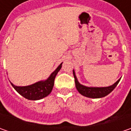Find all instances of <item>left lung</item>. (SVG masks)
<instances>
[{
    "label": "left lung",
    "instance_id": "1",
    "mask_svg": "<svg viewBox=\"0 0 131 131\" xmlns=\"http://www.w3.org/2000/svg\"><path fill=\"white\" fill-rule=\"evenodd\" d=\"M73 77H74V80H75L76 88L79 91V93L82 94L84 96H86V97L91 98H103L104 96L108 95L114 88L117 87V85L118 84L120 80V79H119L114 84L109 86V87H106V88H89V87H86V86H84L82 84H79L73 70Z\"/></svg>",
    "mask_w": 131,
    "mask_h": 131
}]
</instances>
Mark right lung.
<instances>
[{
  "label": "right lung",
  "mask_w": 131,
  "mask_h": 131,
  "mask_svg": "<svg viewBox=\"0 0 131 131\" xmlns=\"http://www.w3.org/2000/svg\"><path fill=\"white\" fill-rule=\"evenodd\" d=\"M61 67H62V63L45 81H40L38 82L25 87H18L14 85L12 82L11 84L13 88L17 90V92L19 93L24 98L33 101L40 100L47 96L52 92L55 77L58 73V71L60 70Z\"/></svg>",
  "instance_id": "right-lung-1"
}]
</instances>
